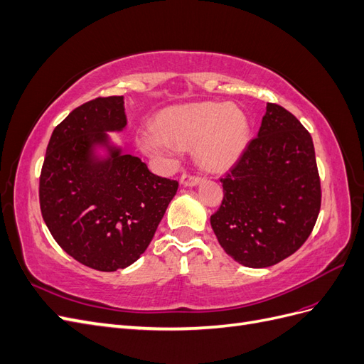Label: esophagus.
I'll return each instance as SVG.
<instances>
[{
	"label": "esophagus",
	"instance_id": "obj_1",
	"mask_svg": "<svg viewBox=\"0 0 364 364\" xmlns=\"http://www.w3.org/2000/svg\"><path fill=\"white\" fill-rule=\"evenodd\" d=\"M202 182V178L199 176H194V174H188V173H183L181 176V183L183 186H196Z\"/></svg>",
	"mask_w": 364,
	"mask_h": 364
}]
</instances>
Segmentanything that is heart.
Returning <instances> with one entry per match:
<instances>
[{"mask_svg": "<svg viewBox=\"0 0 364 364\" xmlns=\"http://www.w3.org/2000/svg\"><path fill=\"white\" fill-rule=\"evenodd\" d=\"M153 132L138 136L139 149L147 155L171 147L196 144V158L205 168L225 171L238 162L250 135L249 118L235 105L200 102L164 109L153 121Z\"/></svg>", "mask_w": 364, "mask_h": 364, "instance_id": "obj_1", "label": "heart"}]
</instances>
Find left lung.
I'll return each instance as SVG.
<instances>
[{"instance_id":"left-lung-1","label":"left lung","mask_w":364,"mask_h":364,"mask_svg":"<svg viewBox=\"0 0 364 364\" xmlns=\"http://www.w3.org/2000/svg\"><path fill=\"white\" fill-rule=\"evenodd\" d=\"M211 215L220 246L246 267H270L299 249L321 211L311 135L293 114L267 103L258 136L225 178Z\"/></svg>"}]
</instances>
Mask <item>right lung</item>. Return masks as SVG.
I'll list each match as a JSON object with an SVG mask.
<instances>
[{
  "label": "right lung",
  "instance_id": "right-lung-1",
  "mask_svg": "<svg viewBox=\"0 0 364 364\" xmlns=\"http://www.w3.org/2000/svg\"><path fill=\"white\" fill-rule=\"evenodd\" d=\"M126 124L123 95L75 107L53 130L39 179L41 213L53 238L100 272L124 269L146 252L179 186L111 144L106 132ZM97 148L107 150L105 159Z\"/></svg>",
  "mask_w": 364,
  "mask_h": 364
}]
</instances>
